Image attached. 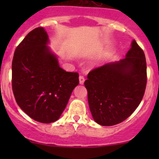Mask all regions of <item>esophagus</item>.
<instances>
[{
	"label": "esophagus",
	"instance_id": "obj_1",
	"mask_svg": "<svg viewBox=\"0 0 159 159\" xmlns=\"http://www.w3.org/2000/svg\"><path fill=\"white\" fill-rule=\"evenodd\" d=\"M84 81H85V79H84V76H81H81H79V82H80V84H84Z\"/></svg>",
	"mask_w": 159,
	"mask_h": 159
}]
</instances>
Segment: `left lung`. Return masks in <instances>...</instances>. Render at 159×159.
<instances>
[{"label":"left lung","instance_id":"left-lung-1","mask_svg":"<svg viewBox=\"0 0 159 159\" xmlns=\"http://www.w3.org/2000/svg\"><path fill=\"white\" fill-rule=\"evenodd\" d=\"M147 84L145 53L135 41L126 57L91 70L84 81L93 118L111 126L122 122L143 98Z\"/></svg>","mask_w":159,"mask_h":159}]
</instances>
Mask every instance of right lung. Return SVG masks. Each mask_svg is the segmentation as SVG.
I'll return each mask as SVG.
<instances>
[{"label":"right lung","instance_id":"add662e5","mask_svg":"<svg viewBox=\"0 0 159 159\" xmlns=\"http://www.w3.org/2000/svg\"><path fill=\"white\" fill-rule=\"evenodd\" d=\"M41 27L32 30L18 44L12 61V90L16 102L41 123L57 121L65 110L79 75L59 67Z\"/></svg>","mask_w":159,"mask_h":159}]
</instances>
